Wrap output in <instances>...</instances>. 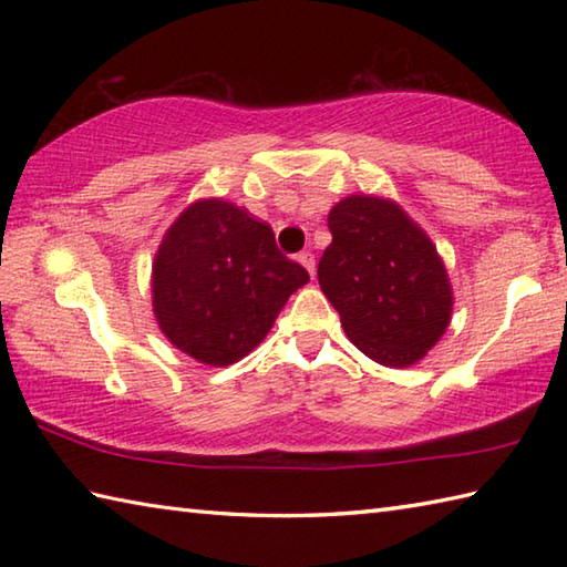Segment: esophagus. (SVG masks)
I'll list each match as a JSON object with an SVG mask.
<instances>
[{
  "label": "esophagus",
  "mask_w": 567,
  "mask_h": 567,
  "mask_svg": "<svg viewBox=\"0 0 567 567\" xmlns=\"http://www.w3.org/2000/svg\"><path fill=\"white\" fill-rule=\"evenodd\" d=\"M297 260L305 265V270H307V272H309L311 277H315V256H311V252H309V250H302V252H299V256H297Z\"/></svg>",
  "instance_id": "esophagus-1"
}]
</instances>
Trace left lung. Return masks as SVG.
Here are the masks:
<instances>
[{
  "instance_id": "obj_1",
  "label": "left lung",
  "mask_w": 567,
  "mask_h": 567,
  "mask_svg": "<svg viewBox=\"0 0 567 567\" xmlns=\"http://www.w3.org/2000/svg\"><path fill=\"white\" fill-rule=\"evenodd\" d=\"M319 285L348 339L384 368H409L439 343L453 290L436 246L400 204L351 195L329 212Z\"/></svg>"
}]
</instances>
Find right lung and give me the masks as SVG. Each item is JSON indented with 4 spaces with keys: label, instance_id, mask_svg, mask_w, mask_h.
<instances>
[{
    "label": "right lung",
    "instance_id": "1",
    "mask_svg": "<svg viewBox=\"0 0 567 567\" xmlns=\"http://www.w3.org/2000/svg\"><path fill=\"white\" fill-rule=\"evenodd\" d=\"M307 282L309 272L282 256L268 224L231 202L197 199L155 252L153 311L175 348L224 368L268 336Z\"/></svg>",
    "mask_w": 567,
    "mask_h": 567
}]
</instances>
